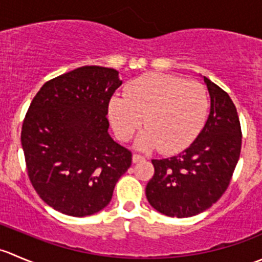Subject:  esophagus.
<instances>
[{
    "mask_svg": "<svg viewBox=\"0 0 262 262\" xmlns=\"http://www.w3.org/2000/svg\"><path fill=\"white\" fill-rule=\"evenodd\" d=\"M144 157H142V156L139 155H133V157H132V161H133V163H137V162H141V161H143Z\"/></svg>",
    "mask_w": 262,
    "mask_h": 262,
    "instance_id": "obj_1",
    "label": "esophagus"
}]
</instances>
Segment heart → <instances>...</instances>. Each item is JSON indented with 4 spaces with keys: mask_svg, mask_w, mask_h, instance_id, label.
I'll return each instance as SVG.
<instances>
[{
    "mask_svg": "<svg viewBox=\"0 0 262 262\" xmlns=\"http://www.w3.org/2000/svg\"><path fill=\"white\" fill-rule=\"evenodd\" d=\"M209 102L204 87L178 76L147 73L126 86L125 97H113L109 119L116 137L128 141L143 124L136 141L142 150L178 152L202 130Z\"/></svg>",
    "mask_w": 262,
    "mask_h": 262,
    "instance_id": "1",
    "label": "heart"
}]
</instances>
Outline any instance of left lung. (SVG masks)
<instances>
[{
	"label": "left lung",
	"instance_id": "1",
	"mask_svg": "<svg viewBox=\"0 0 262 262\" xmlns=\"http://www.w3.org/2000/svg\"><path fill=\"white\" fill-rule=\"evenodd\" d=\"M210 97L204 128L185 150L152 160L155 175L146 196L157 212L187 218L210 208L224 194L241 153L242 133L236 106L226 91L203 77Z\"/></svg>",
	"mask_w": 262,
	"mask_h": 262
}]
</instances>
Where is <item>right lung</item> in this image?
Here are the masks:
<instances>
[{
	"label": "right lung",
	"mask_w": 262,
	"mask_h": 262,
	"mask_svg": "<svg viewBox=\"0 0 262 262\" xmlns=\"http://www.w3.org/2000/svg\"><path fill=\"white\" fill-rule=\"evenodd\" d=\"M123 81L114 68L83 66L43 84L21 130L26 168L39 196L72 216L110 203L132 153L110 137L107 109Z\"/></svg>",
	"instance_id": "1"
}]
</instances>
